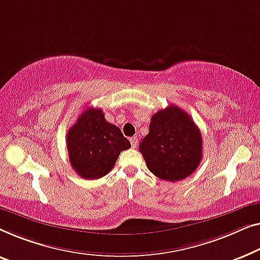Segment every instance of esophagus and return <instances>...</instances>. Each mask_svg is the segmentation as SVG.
I'll list each match as a JSON object with an SVG mask.
<instances>
[{"label":"esophagus","mask_w":260,"mask_h":260,"mask_svg":"<svg viewBox=\"0 0 260 260\" xmlns=\"http://www.w3.org/2000/svg\"><path fill=\"white\" fill-rule=\"evenodd\" d=\"M129 141H131L132 147H133V148L137 147V145H138V138H137V137H132V138L129 139Z\"/></svg>","instance_id":"1"}]
</instances>
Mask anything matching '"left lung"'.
<instances>
[{
  "label": "left lung",
  "mask_w": 260,
  "mask_h": 260,
  "mask_svg": "<svg viewBox=\"0 0 260 260\" xmlns=\"http://www.w3.org/2000/svg\"><path fill=\"white\" fill-rule=\"evenodd\" d=\"M139 151L155 177L179 181L191 175L202 161V133L187 113L170 105L152 115Z\"/></svg>",
  "instance_id": "obj_1"
}]
</instances>
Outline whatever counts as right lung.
Segmentation results:
<instances>
[{
	"instance_id": "obj_1",
	"label": "right lung",
	"mask_w": 260,
	"mask_h": 260,
	"mask_svg": "<svg viewBox=\"0 0 260 260\" xmlns=\"http://www.w3.org/2000/svg\"><path fill=\"white\" fill-rule=\"evenodd\" d=\"M131 142L113 123L106 121L100 108H87L69 128L67 149L69 161L83 179H99L114 167L119 154Z\"/></svg>"
}]
</instances>
